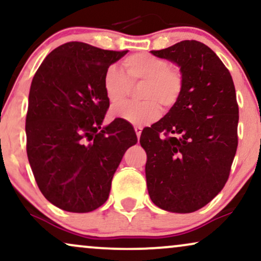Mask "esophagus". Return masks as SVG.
Wrapping results in <instances>:
<instances>
[{
  "label": "esophagus",
  "mask_w": 261,
  "mask_h": 261,
  "mask_svg": "<svg viewBox=\"0 0 261 261\" xmlns=\"http://www.w3.org/2000/svg\"><path fill=\"white\" fill-rule=\"evenodd\" d=\"M135 131H136L137 138H140L141 137V134H142V127L141 126H135Z\"/></svg>",
  "instance_id": "34e87169"
}]
</instances>
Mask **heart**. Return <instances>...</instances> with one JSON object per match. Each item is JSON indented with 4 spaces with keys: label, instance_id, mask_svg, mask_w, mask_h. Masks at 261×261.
Instances as JSON below:
<instances>
[{
    "label": "heart",
    "instance_id": "b5f03b06",
    "mask_svg": "<svg viewBox=\"0 0 261 261\" xmlns=\"http://www.w3.org/2000/svg\"><path fill=\"white\" fill-rule=\"evenodd\" d=\"M125 75L119 68L110 66L105 71L102 87L112 105L119 103L127 96L131 85L138 89L140 102H125L112 108L111 117L134 125L151 123L159 117L160 106L171 108L176 105L183 88L180 71L169 66L165 59L149 53H137L123 61Z\"/></svg>",
    "mask_w": 261,
    "mask_h": 261
}]
</instances>
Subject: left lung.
I'll list each match as a JSON object with an SVG mask.
<instances>
[{"label": "left lung", "mask_w": 261, "mask_h": 261, "mask_svg": "<svg viewBox=\"0 0 261 261\" xmlns=\"http://www.w3.org/2000/svg\"><path fill=\"white\" fill-rule=\"evenodd\" d=\"M150 53L179 67L183 88L167 114L142 131L148 193L161 210L195 212L229 178L239 142L235 85L222 60L201 42Z\"/></svg>", "instance_id": "1"}]
</instances>
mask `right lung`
<instances>
[{
	"label": "right lung",
	"instance_id": "obj_1",
	"mask_svg": "<svg viewBox=\"0 0 261 261\" xmlns=\"http://www.w3.org/2000/svg\"><path fill=\"white\" fill-rule=\"evenodd\" d=\"M126 53L68 42L47 55L32 79L29 163L45 199L67 212H91L106 202L125 151L137 143L123 120L102 126L110 107L105 71Z\"/></svg>",
	"mask_w": 261,
	"mask_h": 261
}]
</instances>
